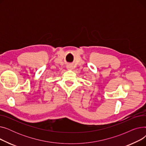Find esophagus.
<instances>
[{"label": "esophagus", "mask_w": 146, "mask_h": 146, "mask_svg": "<svg viewBox=\"0 0 146 146\" xmlns=\"http://www.w3.org/2000/svg\"><path fill=\"white\" fill-rule=\"evenodd\" d=\"M67 68L68 69V70H73V67L71 64H68V65L67 66Z\"/></svg>", "instance_id": "34e87169"}]
</instances>
